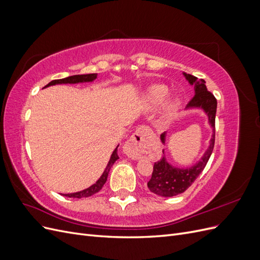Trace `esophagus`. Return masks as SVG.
I'll return each instance as SVG.
<instances>
[{"label": "esophagus", "mask_w": 260, "mask_h": 260, "mask_svg": "<svg viewBox=\"0 0 260 260\" xmlns=\"http://www.w3.org/2000/svg\"><path fill=\"white\" fill-rule=\"evenodd\" d=\"M151 139V131L146 127H140L133 133L131 138L124 144V153L132 159L140 158L146 148Z\"/></svg>", "instance_id": "1"}]
</instances>
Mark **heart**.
<instances>
[{
    "instance_id": "1",
    "label": "heart",
    "mask_w": 260,
    "mask_h": 260,
    "mask_svg": "<svg viewBox=\"0 0 260 260\" xmlns=\"http://www.w3.org/2000/svg\"><path fill=\"white\" fill-rule=\"evenodd\" d=\"M168 95V89L164 85H155L153 88L148 91L146 100L149 107L156 108L162 104V102L166 100ZM180 107V103L178 100H170L168 101L166 105L164 107V112H162V117L164 119L168 121L171 120L177 115L178 109Z\"/></svg>"
}]
</instances>
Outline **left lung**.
I'll return each mask as SVG.
<instances>
[{
    "mask_svg": "<svg viewBox=\"0 0 260 260\" xmlns=\"http://www.w3.org/2000/svg\"><path fill=\"white\" fill-rule=\"evenodd\" d=\"M183 76L188 83L194 86L195 91V95L188 102L186 109H203V112L208 117V122L212 128V136L209 141V145L202 156V158L190 168H178L172 166L171 164L167 161L165 155L161 157L160 160L154 164L152 178L147 182V187L152 193L164 196V198H171V196L179 195L191 186L196 178L201 175V172L205 168L215 145V119L217 112V100L215 99L214 94L207 91L205 80H199L196 77L185 73H183ZM160 140L165 144V142H166V132L161 133ZM162 153H165L164 149Z\"/></svg>",
    "mask_w": 260,
    "mask_h": 260,
    "instance_id": "1",
    "label": "left lung"
}]
</instances>
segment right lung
Returning a JSON list of instances; mask_svg holds the SVG:
<instances>
[{
  "mask_svg": "<svg viewBox=\"0 0 260 260\" xmlns=\"http://www.w3.org/2000/svg\"><path fill=\"white\" fill-rule=\"evenodd\" d=\"M98 77V74H89V75H75V76H70L67 78H64V79H58V80H53L51 81L49 84H46L44 88H48L50 85H55V84H62V83H81V82H92L93 80H95ZM119 146V145H118ZM118 146L115 148V151L113 152L111 159H109L107 166L103 172V175L100 177V179L96 181L95 183L92 184L91 186H89L88 188H84V190L80 191V192H76V193H70V194H64V196H67V198H74V199H82V198H89V196L98 193L99 191H101V188L103 187V185L105 184L109 170H111L112 166L115 164V161L119 158L117 154V148Z\"/></svg>",
  "mask_w": 260,
  "mask_h": 260,
  "instance_id": "obj_1",
  "label": "right lung"
}]
</instances>
